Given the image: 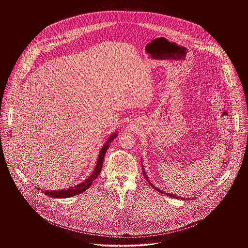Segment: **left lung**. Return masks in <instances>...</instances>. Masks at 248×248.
<instances>
[{
    "mask_svg": "<svg viewBox=\"0 0 248 248\" xmlns=\"http://www.w3.org/2000/svg\"><path fill=\"white\" fill-rule=\"evenodd\" d=\"M144 169V168H143ZM143 175H144V177H145V178L149 181V179H148V177H147V175H146V173L143 171ZM150 182V181H149ZM151 185H152V187L154 188V189H156L157 191H159V192H161V193H163V194H165V195H167V196H170V197H172V198H177V199H180V197H178V196H177V195H175V194H171V193H166V192H164L163 190H160V189H158V188H156V187H154V185L152 184V183H150ZM182 200H183V198H181Z\"/></svg>",
    "mask_w": 248,
    "mask_h": 248,
    "instance_id": "obj_1",
    "label": "left lung"
}]
</instances>
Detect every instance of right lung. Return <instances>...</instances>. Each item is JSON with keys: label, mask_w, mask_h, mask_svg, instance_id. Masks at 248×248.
<instances>
[{"label": "right lung", "mask_w": 248, "mask_h": 248, "mask_svg": "<svg viewBox=\"0 0 248 248\" xmlns=\"http://www.w3.org/2000/svg\"><path fill=\"white\" fill-rule=\"evenodd\" d=\"M116 136H117V134H113L112 136H110L108 140L104 144V146L102 147V149H101V151L99 153V155H98L97 163H96V165L94 167V172L92 173V175L88 177L86 180H84L83 183H81V184H79V185H77L75 187L69 188L68 189L51 190V191L45 190L44 192L46 193V195H48L50 197H54V198H69V197H71V196L77 195L79 193H82L85 189H88L92 185L94 180H95V178L98 177V175L100 174L101 168H102V165H103V161H104V156H105V154H106L107 150H108L109 144L116 138Z\"/></svg>", "instance_id": "obj_1"}]
</instances>
